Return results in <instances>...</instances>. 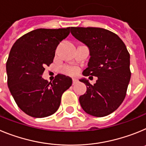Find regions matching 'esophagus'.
Returning <instances> with one entry per match:
<instances>
[{
  "instance_id": "1",
  "label": "esophagus",
  "mask_w": 146,
  "mask_h": 146,
  "mask_svg": "<svg viewBox=\"0 0 146 146\" xmlns=\"http://www.w3.org/2000/svg\"><path fill=\"white\" fill-rule=\"evenodd\" d=\"M72 81H73V85H74L78 82V80H77V78H73V79H72Z\"/></svg>"
}]
</instances>
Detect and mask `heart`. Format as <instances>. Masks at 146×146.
Masks as SVG:
<instances>
[{
    "label": "heart",
    "mask_w": 146,
    "mask_h": 146,
    "mask_svg": "<svg viewBox=\"0 0 146 146\" xmlns=\"http://www.w3.org/2000/svg\"><path fill=\"white\" fill-rule=\"evenodd\" d=\"M62 72L64 74H69V75H74L77 74L78 72V69L76 66H64L61 68Z\"/></svg>",
    "instance_id": "b5f03b06"
}]
</instances>
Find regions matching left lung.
I'll use <instances>...</instances> for the list:
<instances>
[{
    "instance_id": "1",
    "label": "left lung",
    "mask_w": 146,
    "mask_h": 146,
    "mask_svg": "<svg viewBox=\"0 0 146 146\" xmlns=\"http://www.w3.org/2000/svg\"><path fill=\"white\" fill-rule=\"evenodd\" d=\"M71 33L90 51L82 74L98 77L94 85L85 78L80 80L87 87L79 98L81 107L93 116L108 115L123 102L130 81V55L126 45L118 35L104 28L71 27Z\"/></svg>"
}]
</instances>
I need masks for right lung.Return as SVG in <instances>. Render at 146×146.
<instances>
[{
    "label": "right lung",
    "mask_w": 146,
    "mask_h": 146,
    "mask_svg": "<svg viewBox=\"0 0 146 146\" xmlns=\"http://www.w3.org/2000/svg\"><path fill=\"white\" fill-rule=\"evenodd\" d=\"M70 33V27L39 28L23 35L11 49L6 62L8 87L17 106L33 118L51 115L59 108L63 93L72 80L63 74L52 82L42 78L53 62L55 50Z\"/></svg>",
    "instance_id": "right-lung-1"
}]
</instances>
